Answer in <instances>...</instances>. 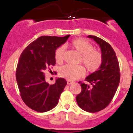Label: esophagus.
Returning a JSON list of instances; mask_svg holds the SVG:
<instances>
[{"label":"esophagus","instance_id":"34e87169","mask_svg":"<svg viewBox=\"0 0 133 133\" xmlns=\"http://www.w3.org/2000/svg\"><path fill=\"white\" fill-rule=\"evenodd\" d=\"M72 83H74V82L73 81H67V84H72Z\"/></svg>","mask_w":133,"mask_h":133}]
</instances>
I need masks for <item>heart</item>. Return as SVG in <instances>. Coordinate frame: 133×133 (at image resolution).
<instances>
[{
  "label": "heart",
  "mask_w": 133,
  "mask_h": 133,
  "mask_svg": "<svg viewBox=\"0 0 133 133\" xmlns=\"http://www.w3.org/2000/svg\"><path fill=\"white\" fill-rule=\"evenodd\" d=\"M71 45L80 54H82L81 61L85 65L88 71L91 72L97 71L100 68L103 62V56L99 51L94 49L91 42L82 38L72 41ZM65 54V47H59L55 52V60L57 63L63 61ZM85 68L82 65L67 64L60 69V75L69 81L75 80L84 75Z\"/></svg>",
  "instance_id": "heart-1"
}]
</instances>
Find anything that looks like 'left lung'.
I'll return each mask as SVG.
<instances>
[{
    "mask_svg": "<svg viewBox=\"0 0 133 133\" xmlns=\"http://www.w3.org/2000/svg\"><path fill=\"white\" fill-rule=\"evenodd\" d=\"M99 45L103 62L97 71L85 80L91 84L79 81L81 92L76 96L78 106L89 112H96L106 108L111 103L120 81L119 65L116 55L109 43L95 36H88Z\"/></svg>",
    "mask_w": 133,
    "mask_h": 133,
    "instance_id": "8db88e82",
    "label": "left lung"
}]
</instances>
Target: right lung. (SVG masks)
I'll use <instances>...</instances> for the list:
<instances>
[{
  "mask_svg": "<svg viewBox=\"0 0 133 133\" xmlns=\"http://www.w3.org/2000/svg\"><path fill=\"white\" fill-rule=\"evenodd\" d=\"M69 36H41L27 45L20 56L17 82L22 99L30 109L47 112L58 104L66 80L57 78L55 84L50 85L45 81L44 72L51 71L50 67L56 64L55 52Z\"/></svg>",
  "mask_w": 133,
  "mask_h": 133,
  "instance_id": "obj_1",
  "label": "right lung"
}]
</instances>
